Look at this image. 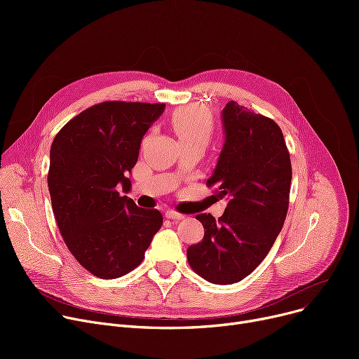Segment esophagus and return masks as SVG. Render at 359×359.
<instances>
[{
    "label": "esophagus",
    "mask_w": 359,
    "mask_h": 359,
    "mask_svg": "<svg viewBox=\"0 0 359 359\" xmlns=\"http://www.w3.org/2000/svg\"><path fill=\"white\" fill-rule=\"evenodd\" d=\"M165 218L175 219V221H180V219L184 218V215L180 214V212H177V211H175V210H168V211L165 212Z\"/></svg>",
    "instance_id": "obj_1"
}]
</instances>
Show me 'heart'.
Segmentation results:
<instances>
[{
	"instance_id": "obj_1",
	"label": "heart",
	"mask_w": 359,
	"mask_h": 359,
	"mask_svg": "<svg viewBox=\"0 0 359 359\" xmlns=\"http://www.w3.org/2000/svg\"><path fill=\"white\" fill-rule=\"evenodd\" d=\"M172 125L182 142H208L214 130L211 111L202 104H191L177 109L172 116Z\"/></svg>"
}]
</instances>
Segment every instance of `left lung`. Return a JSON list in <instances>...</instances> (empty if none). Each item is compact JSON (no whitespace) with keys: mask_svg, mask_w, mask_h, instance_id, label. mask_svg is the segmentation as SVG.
I'll return each mask as SVG.
<instances>
[{"mask_svg":"<svg viewBox=\"0 0 359 359\" xmlns=\"http://www.w3.org/2000/svg\"><path fill=\"white\" fill-rule=\"evenodd\" d=\"M225 142L206 186L227 198L215 219L199 214L202 241L187 249V262L203 279L229 285L250 275L266 257L285 222L292 168L282 130L271 118L237 102L222 110Z\"/></svg>","mask_w":359,"mask_h":359,"instance_id":"1","label":"left lung"}]
</instances>
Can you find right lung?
Listing matches in <instances>:
<instances>
[{"label":"right lung","mask_w":359,"mask_h":359,"mask_svg":"<svg viewBox=\"0 0 359 359\" xmlns=\"http://www.w3.org/2000/svg\"><path fill=\"white\" fill-rule=\"evenodd\" d=\"M164 103L103 102L72 118L50 147L48 187L53 215L72 256L102 279L119 278L144 260L161 229L158 210L121 196L148 128Z\"/></svg>","instance_id":"1"}]
</instances>
